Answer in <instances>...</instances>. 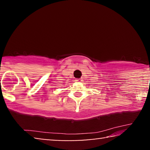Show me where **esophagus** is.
<instances>
[{
    "instance_id": "obj_1",
    "label": "esophagus",
    "mask_w": 150,
    "mask_h": 150,
    "mask_svg": "<svg viewBox=\"0 0 150 150\" xmlns=\"http://www.w3.org/2000/svg\"><path fill=\"white\" fill-rule=\"evenodd\" d=\"M76 82H81V81H82V80L81 79H76Z\"/></svg>"
}]
</instances>
